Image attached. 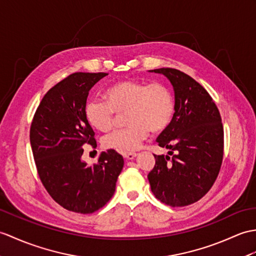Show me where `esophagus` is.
<instances>
[{"mask_svg":"<svg viewBox=\"0 0 256 256\" xmlns=\"http://www.w3.org/2000/svg\"><path fill=\"white\" fill-rule=\"evenodd\" d=\"M123 157L126 159H128V160H132L136 157V154L135 152H124L123 154Z\"/></svg>","mask_w":256,"mask_h":256,"instance_id":"esophagus-1","label":"esophagus"}]
</instances>
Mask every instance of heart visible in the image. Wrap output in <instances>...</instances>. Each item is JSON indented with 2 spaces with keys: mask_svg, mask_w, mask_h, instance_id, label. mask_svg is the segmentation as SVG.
<instances>
[{
  "mask_svg": "<svg viewBox=\"0 0 256 256\" xmlns=\"http://www.w3.org/2000/svg\"><path fill=\"white\" fill-rule=\"evenodd\" d=\"M106 100L89 99L85 116L92 126L109 130L116 114H126V128L106 135L102 144L121 152L138 150L148 132L159 133L169 126L174 112V101L169 88L162 82L124 80L106 89Z\"/></svg>",
  "mask_w": 256,
  "mask_h": 256,
  "instance_id": "obj_1",
  "label": "heart"
}]
</instances>
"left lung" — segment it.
I'll return each instance as SVG.
<instances>
[{"mask_svg":"<svg viewBox=\"0 0 256 256\" xmlns=\"http://www.w3.org/2000/svg\"><path fill=\"white\" fill-rule=\"evenodd\" d=\"M174 88L176 104L169 126L157 138L170 156L154 155L148 174L154 195L172 207L191 205L210 191L224 157V126L216 104L191 76L176 68H158Z\"/></svg>","mask_w":256,"mask_h":256,"instance_id":"1","label":"left lung"}]
</instances>
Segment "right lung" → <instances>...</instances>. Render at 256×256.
I'll return each instance as SVG.
<instances>
[{
    "instance_id": "right-lung-1",
    "label": "right lung",
    "mask_w": 256,
    "mask_h": 256,
    "mask_svg": "<svg viewBox=\"0 0 256 256\" xmlns=\"http://www.w3.org/2000/svg\"><path fill=\"white\" fill-rule=\"evenodd\" d=\"M106 73L76 72L50 88L34 112L30 144L36 168L46 192L65 210L92 214L102 208L116 191L124 160L114 150L97 164L82 162L84 146L97 147L85 116L88 92Z\"/></svg>"
}]
</instances>
